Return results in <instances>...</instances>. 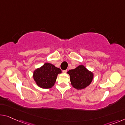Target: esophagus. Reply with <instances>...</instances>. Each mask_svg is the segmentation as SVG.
<instances>
[{
    "mask_svg": "<svg viewBox=\"0 0 125 125\" xmlns=\"http://www.w3.org/2000/svg\"><path fill=\"white\" fill-rule=\"evenodd\" d=\"M67 71V70H63V71H62L63 73H66Z\"/></svg>",
    "mask_w": 125,
    "mask_h": 125,
    "instance_id": "esophagus-1",
    "label": "esophagus"
}]
</instances>
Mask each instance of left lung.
<instances>
[{
    "label": "left lung",
    "mask_w": 125,
    "mask_h": 125,
    "mask_svg": "<svg viewBox=\"0 0 125 125\" xmlns=\"http://www.w3.org/2000/svg\"><path fill=\"white\" fill-rule=\"evenodd\" d=\"M67 73L70 74L71 85L74 88L81 90L88 86L94 77L92 72L89 71L83 65H80L73 70H70Z\"/></svg>",
    "instance_id": "1"
}]
</instances>
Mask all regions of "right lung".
I'll return each instance as SVG.
<instances>
[{"label": "right lung", "mask_w": 125, "mask_h": 125, "mask_svg": "<svg viewBox=\"0 0 125 125\" xmlns=\"http://www.w3.org/2000/svg\"><path fill=\"white\" fill-rule=\"evenodd\" d=\"M62 73L60 68L51 63H46L33 72V77L36 83L42 89L53 87L56 81L58 74Z\"/></svg>", "instance_id": "right-lung-1"}]
</instances>
